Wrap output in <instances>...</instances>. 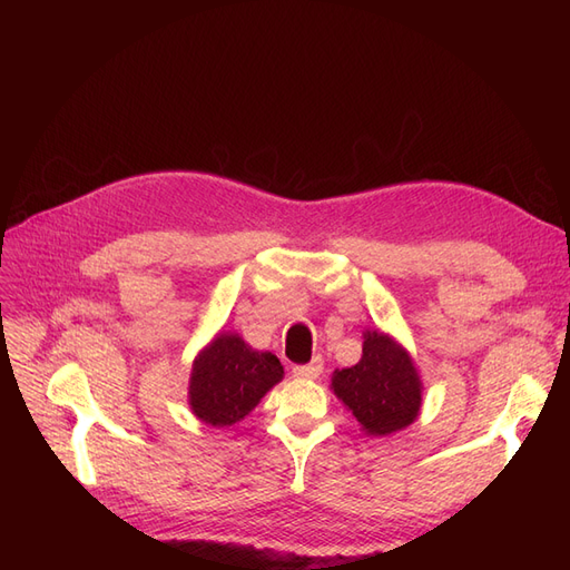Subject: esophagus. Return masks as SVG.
Returning a JSON list of instances; mask_svg holds the SVG:
<instances>
[{"mask_svg": "<svg viewBox=\"0 0 570 570\" xmlns=\"http://www.w3.org/2000/svg\"><path fill=\"white\" fill-rule=\"evenodd\" d=\"M292 373H295L297 377H302V381H316V377L323 373V358L314 356L312 364L295 366V368H292Z\"/></svg>", "mask_w": 570, "mask_h": 570, "instance_id": "1", "label": "esophagus"}]
</instances>
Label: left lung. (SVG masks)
Returning a JSON list of instances; mask_svg holds the SVG:
<instances>
[{"instance_id": "obj_1", "label": "left lung", "mask_w": 570, "mask_h": 570, "mask_svg": "<svg viewBox=\"0 0 570 570\" xmlns=\"http://www.w3.org/2000/svg\"><path fill=\"white\" fill-rule=\"evenodd\" d=\"M331 390L352 411L366 435L383 438L419 419L423 381L416 361L390 333L366 331L364 354L352 368H337Z\"/></svg>"}]
</instances>
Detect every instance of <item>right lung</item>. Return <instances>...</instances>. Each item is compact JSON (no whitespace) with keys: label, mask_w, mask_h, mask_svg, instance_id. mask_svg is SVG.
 <instances>
[{"label":"right lung","mask_w":570,"mask_h":570,"mask_svg":"<svg viewBox=\"0 0 570 570\" xmlns=\"http://www.w3.org/2000/svg\"><path fill=\"white\" fill-rule=\"evenodd\" d=\"M283 375L278 356L254 350L243 335L220 331L193 361L187 404L202 423L228 428L249 416Z\"/></svg>","instance_id":"add662e5"}]
</instances>
